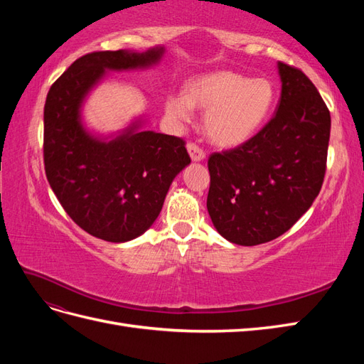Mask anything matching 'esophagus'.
<instances>
[{
    "mask_svg": "<svg viewBox=\"0 0 364 364\" xmlns=\"http://www.w3.org/2000/svg\"><path fill=\"white\" fill-rule=\"evenodd\" d=\"M186 149H188V153L193 161H202L205 159V151L202 147H199L196 144V142H188V146H186Z\"/></svg>",
    "mask_w": 364,
    "mask_h": 364,
    "instance_id": "1",
    "label": "esophagus"
}]
</instances>
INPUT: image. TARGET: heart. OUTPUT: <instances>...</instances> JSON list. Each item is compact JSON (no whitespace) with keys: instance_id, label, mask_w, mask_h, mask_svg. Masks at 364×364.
I'll return each instance as SVG.
<instances>
[{"instance_id":"b5f03b06","label":"heart","mask_w":364,"mask_h":364,"mask_svg":"<svg viewBox=\"0 0 364 364\" xmlns=\"http://www.w3.org/2000/svg\"><path fill=\"white\" fill-rule=\"evenodd\" d=\"M274 102L277 90L269 79L215 71L190 80L186 94H168L165 111L174 121H188L193 106L208 109L203 119L208 138L218 146L235 147L264 126Z\"/></svg>"}]
</instances>
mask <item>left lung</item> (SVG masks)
I'll return each instance as SVG.
<instances>
[{
	"mask_svg": "<svg viewBox=\"0 0 364 364\" xmlns=\"http://www.w3.org/2000/svg\"><path fill=\"white\" fill-rule=\"evenodd\" d=\"M278 109L257 135L208 159V213L218 234L240 246L282 235L322 188L331 115L313 82L278 63Z\"/></svg>",
	"mask_w": 364,
	"mask_h": 364,
	"instance_id": "left-lung-1",
	"label": "left lung"
}]
</instances>
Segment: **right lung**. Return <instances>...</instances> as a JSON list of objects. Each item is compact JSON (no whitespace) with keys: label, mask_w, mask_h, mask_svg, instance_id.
<instances>
[{"label":"right lung","mask_w":364,"mask_h":364,"mask_svg":"<svg viewBox=\"0 0 364 364\" xmlns=\"http://www.w3.org/2000/svg\"><path fill=\"white\" fill-rule=\"evenodd\" d=\"M162 48L146 53L92 51L50 87L43 107V165L51 190L73 222L100 240L123 243L153 225L173 179L191 162L179 136L138 132L109 142L90 136L80 103L105 70L147 67Z\"/></svg>","instance_id":"right-lung-1"}]
</instances>
